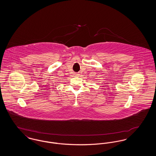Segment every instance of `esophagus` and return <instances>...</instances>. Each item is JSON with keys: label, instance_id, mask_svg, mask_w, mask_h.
<instances>
[{"label": "esophagus", "instance_id": "34e87169", "mask_svg": "<svg viewBox=\"0 0 156 156\" xmlns=\"http://www.w3.org/2000/svg\"><path fill=\"white\" fill-rule=\"evenodd\" d=\"M80 75L79 74H78V73H74V76H78Z\"/></svg>", "mask_w": 156, "mask_h": 156}]
</instances>
